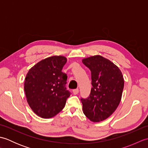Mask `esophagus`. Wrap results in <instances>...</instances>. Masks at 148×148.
Masks as SVG:
<instances>
[{
	"label": "esophagus",
	"mask_w": 148,
	"mask_h": 148,
	"mask_svg": "<svg viewBox=\"0 0 148 148\" xmlns=\"http://www.w3.org/2000/svg\"><path fill=\"white\" fill-rule=\"evenodd\" d=\"M72 92H73L74 95H77V94L79 93V90H78V89H75L73 91H72Z\"/></svg>",
	"instance_id": "34e87169"
}]
</instances>
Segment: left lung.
Here are the masks:
<instances>
[{
  "instance_id": "obj_1",
  "label": "left lung",
  "mask_w": 148,
  "mask_h": 148,
  "mask_svg": "<svg viewBox=\"0 0 148 148\" xmlns=\"http://www.w3.org/2000/svg\"><path fill=\"white\" fill-rule=\"evenodd\" d=\"M92 75L90 96L81 99L83 110L86 117L93 122H99L109 118L121 101L124 79L117 66L100 55L83 59Z\"/></svg>"
}]
</instances>
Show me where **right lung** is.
Instances as JSON below:
<instances>
[{
    "label": "right lung",
    "mask_w": 148,
    "mask_h": 148,
    "mask_svg": "<svg viewBox=\"0 0 148 148\" xmlns=\"http://www.w3.org/2000/svg\"><path fill=\"white\" fill-rule=\"evenodd\" d=\"M67 58L63 56L46 58L31 68L25 79L27 102L42 118L55 116L64 109L71 93L67 90V74L62 72Z\"/></svg>",
    "instance_id": "1"
}]
</instances>
